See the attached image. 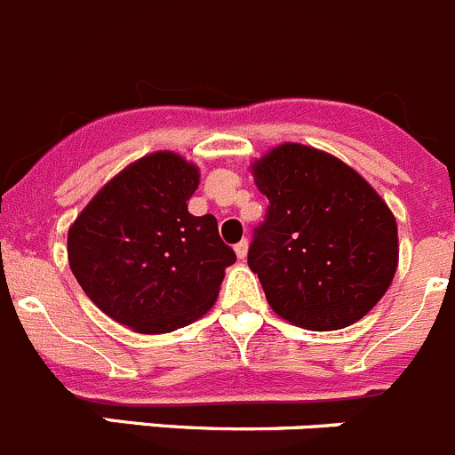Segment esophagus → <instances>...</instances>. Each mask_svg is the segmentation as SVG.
I'll list each match as a JSON object with an SVG mask.
<instances>
[{
  "instance_id": "obj_1",
  "label": "esophagus",
  "mask_w": 455,
  "mask_h": 455,
  "mask_svg": "<svg viewBox=\"0 0 455 455\" xmlns=\"http://www.w3.org/2000/svg\"><path fill=\"white\" fill-rule=\"evenodd\" d=\"M235 252H236V257L239 259H245L248 257V241H239V243L235 245Z\"/></svg>"
}]
</instances>
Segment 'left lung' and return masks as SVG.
<instances>
[{"mask_svg": "<svg viewBox=\"0 0 455 455\" xmlns=\"http://www.w3.org/2000/svg\"><path fill=\"white\" fill-rule=\"evenodd\" d=\"M270 207L248 266L270 308L306 331H339L373 310L397 270L387 201L344 160L283 142L250 165Z\"/></svg>", "mask_w": 455, "mask_h": 455, "instance_id": "left-lung-1", "label": "left lung"}]
</instances>
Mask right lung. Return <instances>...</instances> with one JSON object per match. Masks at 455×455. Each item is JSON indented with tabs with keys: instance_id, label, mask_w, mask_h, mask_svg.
<instances>
[{
	"instance_id": "obj_1",
	"label": "right lung",
	"mask_w": 455,
	"mask_h": 455,
	"mask_svg": "<svg viewBox=\"0 0 455 455\" xmlns=\"http://www.w3.org/2000/svg\"><path fill=\"white\" fill-rule=\"evenodd\" d=\"M198 167L154 151L116 174L68 228V266L91 301L142 335L172 332L214 306L236 261L212 214H189Z\"/></svg>"
}]
</instances>
